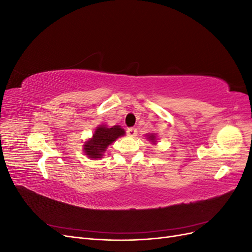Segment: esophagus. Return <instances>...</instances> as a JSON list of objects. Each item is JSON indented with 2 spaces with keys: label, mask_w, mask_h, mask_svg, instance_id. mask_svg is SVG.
I'll use <instances>...</instances> for the list:
<instances>
[{
  "label": "esophagus",
  "mask_w": 252,
  "mask_h": 252,
  "mask_svg": "<svg viewBox=\"0 0 252 252\" xmlns=\"http://www.w3.org/2000/svg\"><path fill=\"white\" fill-rule=\"evenodd\" d=\"M136 129L134 128V127H131V128H128L127 129V134L129 135V136H131V138H133V136H135L136 135Z\"/></svg>",
  "instance_id": "1"
}]
</instances>
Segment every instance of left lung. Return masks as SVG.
I'll list each match as a JSON object with an SVG mask.
<instances>
[{
    "instance_id": "obj_1",
    "label": "left lung",
    "mask_w": 252,
    "mask_h": 252,
    "mask_svg": "<svg viewBox=\"0 0 252 252\" xmlns=\"http://www.w3.org/2000/svg\"><path fill=\"white\" fill-rule=\"evenodd\" d=\"M146 136H147V139H148L150 142H152V144H156L157 138H156V134H155V133H148Z\"/></svg>"
}]
</instances>
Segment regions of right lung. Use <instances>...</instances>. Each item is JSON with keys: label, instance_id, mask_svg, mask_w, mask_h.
<instances>
[{"label": "right lung", "instance_id": "obj_1", "mask_svg": "<svg viewBox=\"0 0 252 252\" xmlns=\"http://www.w3.org/2000/svg\"><path fill=\"white\" fill-rule=\"evenodd\" d=\"M122 135H125V130L119 125L110 128L106 125H100L96 127L93 138L83 145V150L89 158H100L109 145Z\"/></svg>", "mask_w": 252, "mask_h": 252}]
</instances>
